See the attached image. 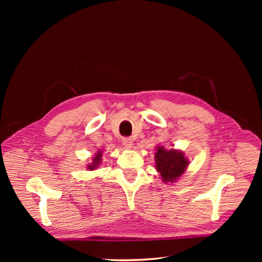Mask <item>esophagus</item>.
I'll return each instance as SVG.
<instances>
[{"label": "esophagus", "instance_id": "obj_1", "mask_svg": "<svg viewBox=\"0 0 262 262\" xmlns=\"http://www.w3.org/2000/svg\"><path fill=\"white\" fill-rule=\"evenodd\" d=\"M122 143H123V145H124L126 148H130V147H132V145H133V140H132L131 138H123V139H122Z\"/></svg>", "mask_w": 262, "mask_h": 262}]
</instances>
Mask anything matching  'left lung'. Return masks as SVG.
Returning a JSON list of instances; mask_svg holds the SVG:
<instances>
[{"mask_svg": "<svg viewBox=\"0 0 262 262\" xmlns=\"http://www.w3.org/2000/svg\"><path fill=\"white\" fill-rule=\"evenodd\" d=\"M155 164L156 169L161 173L164 182H175L181 175H184L189 161L181 150H168L164 148V146H157Z\"/></svg>", "mask_w": 262, "mask_h": 262, "instance_id": "8db88e82", "label": "left lung"}]
</instances>
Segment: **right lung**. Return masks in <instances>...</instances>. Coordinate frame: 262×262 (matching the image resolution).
I'll return each instance as SVG.
<instances>
[{
    "label": "right lung",
    "instance_id": "right-lung-1",
    "mask_svg": "<svg viewBox=\"0 0 262 262\" xmlns=\"http://www.w3.org/2000/svg\"><path fill=\"white\" fill-rule=\"evenodd\" d=\"M101 156H102L101 150H98V152L95 154V156L93 158V163H91L90 165H87V169L94 170L95 168H97L98 166H99V164L101 163Z\"/></svg>",
    "mask_w": 262,
    "mask_h": 262
}]
</instances>
